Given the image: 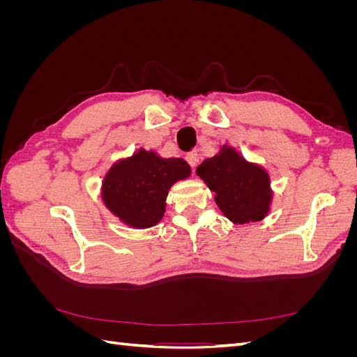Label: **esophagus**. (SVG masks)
I'll list each match as a JSON object with an SVG mask.
<instances>
[{"instance_id": "1", "label": "esophagus", "mask_w": 357, "mask_h": 357, "mask_svg": "<svg viewBox=\"0 0 357 357\" xmlns=\"http://www.w3.org/2000/svg\"><path fill=\"white\" fill-rule=\"evenodd\" d=\"M186 160H188V164H189L192 168H195L197 164H198V153H197V152H189V153L186 155Z\"/></svg>"}]
</instances>
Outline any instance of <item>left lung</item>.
Returning a JSON list of instances; mask_svg holds the SVG:
<instances>
[{
	"mask_svg": "<svg viewBox=\"0 0 357 357\" xmlns=\"http://www.w3.org/2000/svg\"><path fill=\"white\" fill-rule=\"evenodd\" d=\"M197 174L214 192L215 204L234 225L261 222L271 210L274 192L268 171L232 146L223 144L219 153L204 159Z\"/></svg>",
	"mask_w": 357,
	"mask_h": 357,
	"instance_id": "8db88e82",
	"label": "left lung"
}]
</instances>
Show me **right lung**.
I'll return each instance as SVG.
<instances>
[{
  "instance_id": "obj_1",
  "label": "right lung",
  "mask_w": 357,
  "mask_h": 357,
  "mask_svg": "<svg viewBox=\"0 0 357 357\" xmlns=\"http://www.w3.org/2000/svg\"><path fill=\"white\" fill-rule=\"evenodd\" d=\"M181 158H162L155 150L138 149L116 160L105 172L101 198L109 211L129 228L146 229L164 218L172 185L190 176Z\"/></svg>"
}]
</instances>
